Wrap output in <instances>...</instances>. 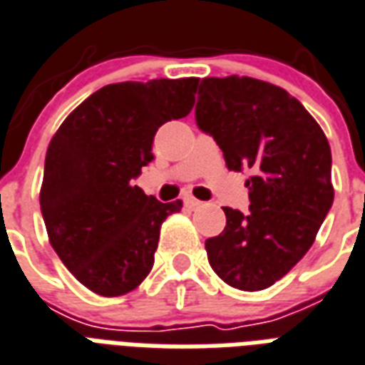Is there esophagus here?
I'll return each mask as SVG.
<instances>
[{"label":"esophagus","mask_w":365,"mask_h":365,"mask_svg":"<svg viewBox=\"0 0 365 365\" xmlns=\"http://www.w3.org/2000/svg\"><path fill=\"white\" fill-rule=\"evenodd\" d=\"M183 202H185V205H187L189 208H199L202 205L201 201H197V199H195V197H191V195H187V197H183Z\"/></svg>","instance_id":"34e87169"}]
</instances>
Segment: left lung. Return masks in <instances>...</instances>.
<instances>
[{
  "label": "left lung",
  "instance_id": "left-lung-1",
  "mask_svg": "<svg viewBox=\"0 0 365 365\" xmlns=\"http://www.w3.org/2000/svg\"><path fill=\"white\" fill-rule=\"evenodd\" d=\"M195 116L230 170H252L249 214L224 207L208 262L232 287L268 289L308 252L333 205L329 141L299 99L257 78H202Z\"/></svg>",
  "mask_w": 365,
  "mask_h": 365
}]
</instances>
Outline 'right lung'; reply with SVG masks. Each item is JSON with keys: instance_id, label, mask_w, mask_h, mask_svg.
I'll return each instance as SVG.
<instances>
[{"instance_id": "obj_1", "label": "right lung", "mask_w": 365, "mask_h": 365, "mask_svg": "<svg viewBox=\"0 0 365 365\" xmlns=\"http://www.w3.org/2000/svg\"><path fill=\"white\" fill-rule=\"evenodd\" d=\"M199 78L108 83L66 116L49 141L40 189L49 243L83 287L122 297L155 262L160 226L182 201L160 202L133 185L153 160L164 122L195 105Z\"/></svg>"}]
</instances>
